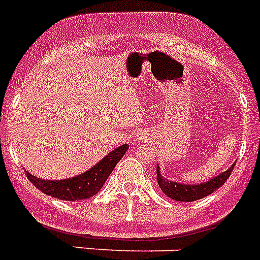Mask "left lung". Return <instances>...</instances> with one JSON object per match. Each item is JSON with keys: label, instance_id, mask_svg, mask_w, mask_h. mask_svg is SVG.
Masks as SVG:
<instances>
[{"label": "left lung", "instance_id": "8db88e82", "mask_svg": "<svg viewBox=\"0 0 260 260\" xmlns=\"http://www.w3.org/2000/svg\"><path fill=\"white\" fill-rule=\"evenodd\" d=\"M234 167L235 164H233L230 169L214 177L213 180L200 185H185L172 182V181L164 178L160 174V169L157 168V182H158V186L161 187V190L172 200L178 201V202H193V201L201 200V198L206 197L209 194L214 193L218 187H221L228 181V178L230 177V174L234 171Z\"/></svg>", "mask_w": 260, "mask_h": 260}]
</instances>
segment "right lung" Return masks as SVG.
I'll return each instance as SVG.
<instances>
[{
	"mask_svg": "<svg viewBox=\"0 0 260 260\" xmlns=\"http://www.w3.org/2000/svg\"><path fill=\"white\" fill-rule=\"evenodd\" d=\"M128 145H121L117 149L112 150L108 156L96 164L95 167L91 168L86 173L79 174L76 177L67 178L60 181H46L39 180L36 176L26 172V177L29 178L37 189L42 193L55 197L63 201H79L87 200L93 197L98 191L103 187L104 182L110 174L112 173L113 168L121 160V157L125 154Z\"/></svg>",
	"mask_w": 260,
	"mask_h": 260,
	"instance_id": "right-lung-1",
	"label": "right lung"
}]
</instances>
